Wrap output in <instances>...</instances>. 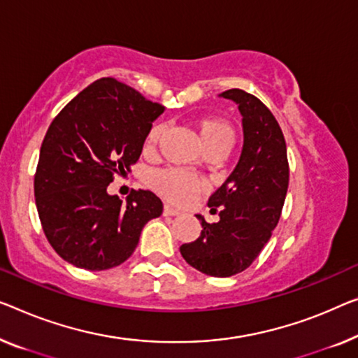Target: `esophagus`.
<instances>
[{
    "mask_svg": "<svg viewBox=\"0 0 358 358\" xmlns=\"http://www.w3.org/2000/svg\"><path fill=\"white\" fill-rule=\"evenodd\" d=\"M180 210L178 209H175V207H172V206H169V204H165L164 206V215L165 217H177V215H180Z\"/></svg>",
    "mask_w": 358,
    "mask_h": 358,
    "instance_id": "obj_1",
    "label": "esophagus"
}]
</instances>
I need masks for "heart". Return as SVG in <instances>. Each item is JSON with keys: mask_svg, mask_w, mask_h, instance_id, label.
<instances>
[{"mask_svg": "<svg viewBox=\"0 0 358 358\" xmlns=\"http://www.w3.org/2000/svg\"><path fill=\"white\" fill-rule=\"evenodd\" d=\"M196 127L199 130L202 145L206 148L215 145V143L230 145L233 133L225 120L217 119V117H201L196 120ZM161 135L162 127L154 125L146 136V146L151 148L157 145ZM151 185L165 199L172 201L175 204H189L191 201L196 199L197 194L206 189L204 181L180 169L157 170L151 175Z\"/></svg>", "mask_w": 358, "mask_h": 358, "instance_id": "obj_1", "label": "heart"}]
</instances>
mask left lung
<instances>
[{
	"label": "left lung",
	"instance_id": "1",
	"mask_svg": "<svg viewBox=\"0 0 358 358\" xmlns=\"http://www.w3.org/2000/svg\"><path fill=\"white\" fill-rule=\"evenodd\" d=\"M218 96L231 99L243 117L241 156L209 199L220 220L207 223L196 215L202 225L199 238L180 252L202 273L227 278L246 270L271 238L286 199L289 165L281 128L262 101L239 88Z\"/></svg>",
	"mask_w": 358,
	"mask_h": 358
}]
</instances>
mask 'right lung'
<instances>
[{"label":"right lung","mask_w":358,"mask_h":358,"mask_svg":"<svg viewBox=\"0 0 358 358\" xmlns=\"http://www.w3.org/2000/svg\"><path fill=\"white\" fill-rule=\"evenodd\" d=\"M164 109L106 77L51 122L35 173V202L48 241L66 262L92 271L124 264L146 223L162 213V201L151 191H131L124 202L108 186L140 159Z\"/></svg>","instance_id":"add662e5"}]
</instances>
